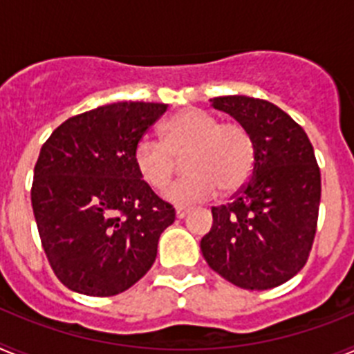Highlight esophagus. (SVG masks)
I'll return each instance as SVG.
<instances>
[{
	"label": "esophagus",
	"mask_w": 354,
	"mask_h": 354,
	"mask_svg": "<svg viewBox=\"0 0 354 354\" xmlns=\"http://www.w3.org/2000/svg\"><path fill=\"white\" fill-rule=\"evenodd\" d=\"M187 212H189V209H186V207H177V209H175V216H177L179 220H183V218L187 214Z\"/></svg>",
	"instance_id": "34e87169"
}]
</instances>
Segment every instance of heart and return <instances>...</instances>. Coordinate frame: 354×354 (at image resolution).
Wrapping results in <instances>:
<instances>
[{"label":"heart","instance_id":"heart-1","mask_svg":"<svg viewBox=\"0 0 354 354\" xmlns=\"http://www.w3.org/2000/svg\"><path fill=\"white\" fill-rule=\"evenodd\" d=\"M184 159L189 174L170 186L171 204L187 205L207 200L220 189H239L255 167V140L245 126L221 122L204 109L186 108L162 126V140L143 136L133 152L134 168L154 189H165L175 171V158Z\"/></svg>","mask_w":354,"mask_h":354}]
</instances>
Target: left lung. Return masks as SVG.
Instances as JSON below:
<instances>
[{
	"mask_svg": "<svg viewBox=\"0 0 354 354\" xmlns=\"http://www.w3.org/2000/svg\"><path fill=\"white\" fill-rule=\"evenodd\" d=\"M255 140V167L230 204L212 207V227L200 250L234 286L266 290L305 266L321 202V171L301 126L273 102L246 95L211 99Z\"/></svg>",
	"mask_w": 354,
	"mask_h": 354,
	"instance_id": "8db88e82",
	"label": "left lung"
}]
</instances>
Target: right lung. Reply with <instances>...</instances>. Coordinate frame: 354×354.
Here are the masks:
<instances>
[{
  "label": "right lung",
  "mask_w": 354,
  "mask_h": 354,
  "mask_svg": "<svg viewBox=\"0 0 354 354\" xmlns=\"http://www.w3.org/2000/svg\"><path fill=\"white\" fill-rule=\"evenodd\" d=\"M161 102L99 106L56 127L37 159L31 205L44 252L65 287L115 296L152 268L175 209L134 168Z\"/></svg>",
  "instance_id": "1"
}]
</instances>
